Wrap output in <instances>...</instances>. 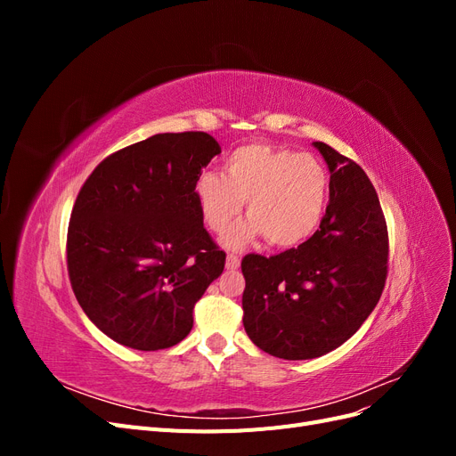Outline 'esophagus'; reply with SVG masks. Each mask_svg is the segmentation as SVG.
<instances>
[{
  "label": "esophagus",
  "mask_w": 456,
  "mask_h": 456,
  "mask_svg": "<svg viewBox=\"0 0 456 456\" xmlns=\"http://www.w3.org/2000/svg\"><path fill=\"white\" fill-rule=\"evenodd\" d=\"M226 268L228 270H238L240 268V256L238 255H228Z\"/></svg>",
  "instance_id": "1"
}]
</instances>
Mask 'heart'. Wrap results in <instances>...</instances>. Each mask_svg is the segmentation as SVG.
Instances as JSON below:
<instances>
[{
    "mask_svg": "<svg viewBox=\"0 0 456 456\" xmlns=\"http://www.w3.org/2000/svg\"><path fill=\"white\" fill-rule=\"evenodd\" d=\"M223 173H203L194 184L200 213L215 233H224L243 213L247 223L224 238L232 249L266 236L273 247H295L320 228L329 200L323 163L308 151L262 142L240 146Z\"/></svg>",
    "mask_w": 456,
    "mask_h": 456,
    "instance_id": "1",
    "label": "heart"
}]
</instances>
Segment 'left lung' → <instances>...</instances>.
I'll return each instance as SVG.
<instances>
[{"label": "left lung", "mask_w": 456, "mask_h": 456, "mask_svg": "<svg viewBox=\"0 0 456 456\" xmlns=\"http://www.w3.org/2000/svg\"><path fill=\"white\" fill-rule=\"evenodd\" d=\"M329 205L314 236L273 256L245 255L243 327L260 350L312 360L346 342L375 310L388 275V228L365 171L325 142Z\"/></svg>", "instance_id": "8db88e82"}]
</instances>
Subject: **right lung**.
Instances as JSON below:
<instances>
[{
  "instance_id": "add662e5",
  "label": "right lung",
  "mask_w": 456,
  "mask_h": 456,
  "mask_svg": "<svg viewBox=\"0 0 456 456\" xmlns=\"http://www.w3.org/2000/svg\"><path fill=\"white\" fill-rule=\"evenodd\" d=\"M220 146L201 131L161 133L96 165L76 198L66 240L74 295L106 337L142 352L171 348L224 270L194 196Z\"/></svg>"
}]
</instances>
